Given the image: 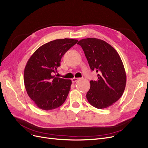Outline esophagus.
Returning <instances> with one entry per match:
<instances>
[{
	"mask_svg": "<svg viewBox=\"0 0 148 148\" xmlns=\"http://www.w3.org/2000/svg\"><path fill=\"white\" fill-rule=\"evenodd\" d=\"M78 79H79V78H73L71 79V81H72L73 83H75L76 82H77Z\"/></svg>",
	"mask_w": 148,
	"mask_h": 148,
	"instance_id": "esophagus-1",
	"label": "esophagus"
}]
</instances>
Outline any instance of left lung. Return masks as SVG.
<instances>
[{
  "label": "left lung",
  "instance_id": "left-lung-1",
  "mask_svg": "<svg viewBox=\"0 0 148 148\" xmlns=\"http://www.w3.org/2000/svg\"><path fill=\"white\" fill-rule=\"evenodd\" d=\"M77 44L82 47L91 70L98 73L96 81H90L87 99L96 108L109 107L122 96L126 86L121 58L112 46L101 39L86 38Z\"/></svg>",
  "mask_w": 148,
  "mask_h": 148
}]
</instances>
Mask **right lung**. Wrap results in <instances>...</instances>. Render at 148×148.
Returning a JSON list of instances; mask_svg holds the SVG:
<instances>
[{
  "instance_id": "obj_1",
  "label": "right lung",
  "mask_w": 148,
  "mask_h": 148,
  "mask_svg": "<svg viewBox=\"0 0 148 148\" xmlns=\"http://www.w3.org/2000/svg\"><path fill=\"white\" fill-rule=\"evenodd\" d=\"M78 40L56 39L39 47L30 57L24 71V83L29 97L39 109L49 110L64 104L71 81L56 77L62 57Z\"/></svg>"
}]
</instances>
